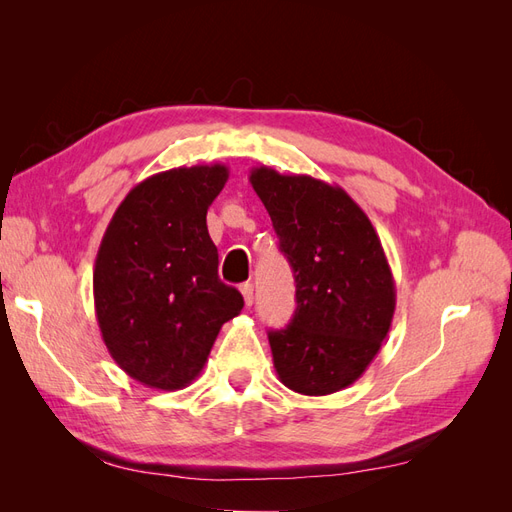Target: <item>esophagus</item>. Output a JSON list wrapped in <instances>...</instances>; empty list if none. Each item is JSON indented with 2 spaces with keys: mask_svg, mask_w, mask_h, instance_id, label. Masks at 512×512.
Segmentation results:
<instances>
[{
  "mask_svg": "<svg viewBox=\"0 0 512 512\" xmlns=\"http://www.w3.org/2000/svg\"><path fill=\"white\" fill-rule=\"evenodd\" d=\"M241 294H243V301H245V305L250 307V305L254 303V284H250V282L241 284Z\"/></svg>",
  "mask_w": 512,
  "mask_h": 512,
  "instance_id": "obj_1",
  "label": "esophagus"
}]
</instances>
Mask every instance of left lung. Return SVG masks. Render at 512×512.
Here are the masks:
<instances>
[{
	"label": "left lung",
	"instance_id": "1",
	"mask_svg": "<svg viewBox=\"0 0 512 512\" xmlns=\"http://www.w3.org/2000/svg\"><path fill=\"white\" fill-rule=\"evenodd\" d=\"M297 282V309L269 331L277 378L320 397L363 376L389 335L395 280L365 211L339 185L309 175L250 170Z\"/></svg>",
	"mask_w": 512,
	"mask_h": 512
}]
</instances>
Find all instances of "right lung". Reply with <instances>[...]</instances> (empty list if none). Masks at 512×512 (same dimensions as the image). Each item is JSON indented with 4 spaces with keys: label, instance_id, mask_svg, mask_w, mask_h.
Returning <instances> with one entry per match:
<instances>
[{
    "label": "right lung",
    "instance_id": "add662e5",
    "mask_svg": "<svg viewBox=\"0 0 512 512\" xmlns=\"http://www.w3.org/2000/svg\"><path fill=\"white\" fill-rule=\"evenodd\" d=\"M226 164L170 168L136 183L108 222L94 267L96 318L108 354L149 389L177 391L203 371L243 297L218 275L207 209Z\"/></svg>",
    "mask_w": 512,
    "mask_h": 512
}]
</instances>
